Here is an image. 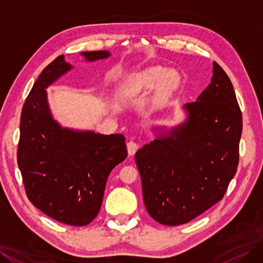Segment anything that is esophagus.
Listing matches in <instances>:
<instances>
[{"label":"esophagus","mask_w":263,"mask_h":263,"mask_svg":"<svg viewBox=\"0 0 263 263\" xmlns=\"http://www.w3.org/2000/svg\"><path fill=\"white\" fill-rule=\"evenodd\" d=\"M126 146H128V153H129V155H134L135 154V152L138 151V148H139V145H138V143H135L134 141H130V142H128V144H126Z\"/></svg>","instance_id":"esophagus-1"}]
</instances>
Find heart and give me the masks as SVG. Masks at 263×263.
<instances>
[{
	"instance_id": "heart-1",
	"label": "heart",
	"mask_w": 263,
	"mask_h": 263,
	"mask_svg": "<svg viewBox=\"0 0 263 263\" xmlns=\"http://www.w3.org/2000/svg\"><path fill=\"white\" fill-rule=\"evenodd\" d=\"M177 81L178 79L174 72H167L159 66L151 67L138 78V83L141 86L153 87L159 84V89L162 92L172 89L177 84Z\"/></svg>"
}]
</instances>
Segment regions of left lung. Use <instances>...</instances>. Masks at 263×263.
<instances>
[{"mask_svg":"<svg viewBox=\"0 0 263 263\" xmlns=\"http://www.w3.org/2000/svg\"><path fill=\"white\" fill-rule=\"evenodd\" d=\"M183 109L187 119L135 154L144 204L167 226L188 223L221 201L239 160L241 111L216 62L209 86Z\"/></svg>","mask_w":263,"mask_h":263,"instance_id":"8db88e82","label":"left lung"}]
</instances>
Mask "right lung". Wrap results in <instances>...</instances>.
Segmentation results:
<instances>
[{"label": "right lung", "mask_w": 263, "mask_h": 263, "mask_svg": "<svg viewBox=\"0 0 263 263\" xmlns=\"http://www.w3.org/2000/svg\"><path fill=\"white\" fill-rule=\"evenodd\" d=\"M81 54L88 62L110 57L106 50ZM71 69L59 55L33 84L21 115L17 164L33 205L58 222L85 226L97 216L108 176L128 151L122 134L75 131L53 119L46 88Z\"/></svg>", "instance_id": "1"}]
</instances>
